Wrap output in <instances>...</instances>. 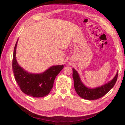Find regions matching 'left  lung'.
Returning a JSON list of instances; mask_svg holds the SVG:
<instances>
[{"label":"left lung","mask_w":125,"mask_h":125,"mask_svg":"<svg viewBox=\"0 0 125 125\" xmlns=\"http://www.w3.org/2000/svg\"><path fill=\"white\" fill-rule=\"evenodd\" d=\"M118 72L111 81L99 87L92 89L86 87L82 83L79 75L75 69L73 68V78L74 88L79 96L86 100H96L104 96L115 85L117 79Z\"/></svg>","instance_id":"left-lung-1"}]
</instances>
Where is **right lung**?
<instances>
[{
  "mask_svg": "<svg viewBox=\"0 0 125 125\" xmlns=\"http://www.w3.org/2000/svg\"><path fill=\"white\" fill-rule=\"evenodd\" d=\"M15 46L12 58V71L15 78L21 90L28 95L40 98L47 95L53 88L56 76L63 68V65H54L43 73L32 74L25 71L18 64L16 60Z\"/></svg>",
  "mask_w": 125,
  "mask_h": 125,
  "instance_id": "add662e5",
  "label": "right lung"
}]
</instances>
